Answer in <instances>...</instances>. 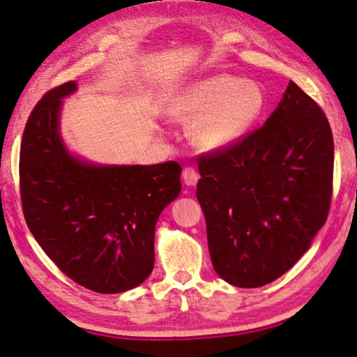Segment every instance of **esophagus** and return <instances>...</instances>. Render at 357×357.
Instances as JSON below:
<instances>
[{
    "mask_svg": "<svg viewBox=\"0 0 357 357\" xmlns=\"http://www.w3.org/2000/svg\"><path fill=\"white\" fill-rule=\"evenodd\" d=\"M183 179L187 185H195L198 183V172L193 167H185L183 170Z\"/></svg>",
    "mask_w": 357,
    "mask_h": 357,
    "instance_id": "esophagus-1",
    "label": "esophagus"
}]
</instances>
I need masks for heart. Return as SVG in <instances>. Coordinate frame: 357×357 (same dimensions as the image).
<instances>
[{
	"mask_svg": "<svg viewBox=\"0 0 357 357\" xmlns=\"http://www.w3.org/2000/svg\"><path fill=\"white\" fill-rule=\"evenodd\" d=\"M264 108V93L252 80L215 75L192 84L178 99V116L197 121L195 142L203 148H227L244 137Z\"/></svg>",
	"mask_w": 357,
	"mask_h": 357,
	"instance_id": "obj_1",
	"label": "heart"
}]
</instances>
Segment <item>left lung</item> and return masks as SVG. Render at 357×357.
Masks as SVG:
<instances>
[{
	"mask_svg": "<svg viewBox=\"0 0 357 357\" xmlns=\"http://www.w3.org/2000/svg\"><path fill=\"white\" fill-rule=\"evenodd\" d=\"M197 198L215 273L241 288L279 279L328 219L334 140L315 100L289 82L268 121L198 157Z\"/></svg>",
	"mask_w": 357,
	"mask_h": 357,
	"instance_id": "left-lung-1",
	"label": "left lung"
}]
</instances>
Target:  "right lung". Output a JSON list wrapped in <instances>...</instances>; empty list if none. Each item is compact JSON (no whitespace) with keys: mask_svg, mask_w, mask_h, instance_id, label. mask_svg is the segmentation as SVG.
<instances>
[{"mask_svg":"<svg viewBox=\"0 0 357 357\" xmlns=\"http://www.w3.org/2000/svg\"><path fill=\"white\" fill-rule=\"evenodd\" d=\"M66 82L42 96L26 121L20 146V198L26 225L47 257L78 285L113 294L148 279L154 229L179 195L183 168L98 167L72 157L58 134Z\"/></svg>","mask_w":357,"mask_h":357,"instance_id":"add662e5","label":"right lung"}]
</instances>
